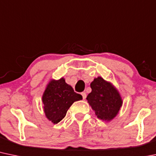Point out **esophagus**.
<instances>
[{"instance_id":"obj_1","label":"esophagus","mask_w":156,"mask_h":156,"mask_svg":"<svg viewBox=\"0 0 156 156\" xmlns=\"http://www.w3.org/2000/svg\"><path fill=\"white\" fill-rule=\"evenodd\" d=\"M81 95H82V97H83V99H85L87 98V94H86V92H81Z\"/></svg>"}]
</instances>
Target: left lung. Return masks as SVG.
<instances>
[{
	"label": "left lung",
	"instance_id": "obj_1",
	"mask_svg": "<svg viewBox=\"0 0 156 156\" xmlns=\"http://www.w3.org/2000/svg\"><path fill=\"white\" fill-rule=\"evenodd\" d=\"M90 87L92 92L87 95V100L97 117L107 121L113 119L122 105L117 90L101 77L95 78Z\"/></svg>",
	"mask_w": 156,
	"mask_h": 156
}]
</instances>
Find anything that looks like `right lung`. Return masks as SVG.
Returning a JSON list of instances; mask_svg holds the SVG:
<instances>
[{"label":"right lung","instance_id":"1","mask_svg":"<svg viewBox=\"0 0 156 156\" xmlns=\"http://www.w3.org/2000/svg\"><path fill=\"white\" fill-rule=\"evenodd\" d=\"M82 98L64 78L50 81L42 98L46 116L53 124H58L66 116L72 104Z\"/></svg>","mask_w":156,"mask_h":156}]
</instances>
